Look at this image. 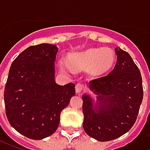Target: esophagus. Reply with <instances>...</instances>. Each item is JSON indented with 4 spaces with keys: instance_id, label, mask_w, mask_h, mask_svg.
Segmentation results:
<instances>
[{
    "instance_id": "esophagus-1",
    "label": "esophagus",
    "mask_w": 150,
    "mask_h": 150,
    "mask_svg": "<svg viewBox=\"0 0 150 150\" xmlns=\"http://www.w3.org/2000/svg\"><path fill=\"white\" fill-rule=\"evenodd\" d=\"M83 88H84L83 85L81 84V83H78V84H76V86H75V91H76L77 93H81Z\"/></svg>"
}]
</instances>
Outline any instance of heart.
I'll list each match as a JSON object with an SVG mask.
<instances>
[{
    "instance_id": "heart-1",
    "label": "heart",
    "mask_w": 150,
    "mask_h": 150,
    "mask_svg": "<svg viewBox=\"0 0 150 150\" xmlns=\"http://www.w3.org/2000/svg\"><path fill=\"white\" fill-rule=\"evenodd\" d=\"M116 54L108 47H90L80 52L72 53L69 55V63L60 59V70L67 75H74L75 71L86 70L88 75L93 78L100 77L112 68L116 62Z\"/></svg>"
}]
</instances>
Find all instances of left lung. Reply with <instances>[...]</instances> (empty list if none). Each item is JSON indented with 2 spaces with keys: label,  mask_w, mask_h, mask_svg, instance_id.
Listing matches in <instances>:
<instances>
[{
  "label": "left lung",
  "mask_w": 150,
  "mask_h": 150,
  "mask_svg": "<svg viewBox=\"0 0 150 150\" xmlns=\"http://www.w3.org/2000/svg\"><path fill=\"white\" fill-rule=\"evenodd\" d=\"M117 61L106 76L89 83L90 91L83 99V127L88 136L108 142L132 128L143 100L141 72L129 53L115 48Z\"/></svg>",
  "instance_id": "left-lung-1"
}]
</instances>
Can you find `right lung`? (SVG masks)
<instances>
[{"label":"right lung","instance_id":"right-lung-1","mask_svg":"<svg viewBox=\"0 0 150 150\" xmlns=\"http://www.w3.org/2000/svg\"><path fill=\"white\" fill-rule=\"evenodd\" d=\"M56 45L41 43L23 50L12 62L4 99L9 124L28 138L42 140L59 127L60 113L75 95V84L55 82Z\"/></svg>","mask_w":150,"mask_h":150}]
</instances>
